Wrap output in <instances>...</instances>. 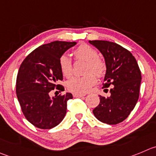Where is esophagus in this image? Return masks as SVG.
I'll return each mask as SVG.
<instances>
[{"instance_id": "1", "label": "esophagus", "mask_w": 156, "mask_h": 156, "mask_svg": "<svg viewBox=\"0 0 156 156\" xmlns=\"http://www.w3.org/2000/svg\"><path fill=\"white\" fill-rule=\"evenodd\" d=\"M73 97H83V96H85L86 94H82V93H73Z\"/></svg>"}]
</instances>
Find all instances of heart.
Here are the masks:
<instances>
[{
  "label": "heart",
  "mask_w": 156,
  "mask_h": 156,
  "mask_svg": "<svg viewBox=\"0 0 156 156\" xmlns=\"http://www.w3.org/2000/svg\"><path fill=\"white\" fill-rule=\"evenodd\" d=\"M76 60L87 62L85 73L83 76L73 77L66 83L67 89L70 92L84 93L88 92L96 83V76L103 77L106 73V66L103 60L98 57L96 49L87 44H82L73 53ZM59 67L62 75L66 78H70L73 73V63L70 59L63 55L59 60ZM95 74H94V73Z\"/></svg>",
  "instance_id": "b5f03b06"
}]
</instances>
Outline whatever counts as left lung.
Masks as SVG:
<instances>
[{"instance_id":"1","label":"left lung","mask_w":156,"mask_h":156,"mask_svg":"<svg viewBox=\"0 0 156 156\" xmlns=\"http://www.w3.org/2000/svg\"><path fill=\"white\" fill-rule=\"evenodd\" d=\"M105 58L106 73L103 89L110 96H99L100 103L93 110L98 120L115 125L126 119L134 109L139 96L142 75L136 58L122 46L106 41H90Z\"/></svg>"}]
</instances>
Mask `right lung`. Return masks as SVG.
<instances>
[{
  "label": "right lung",
  "mask_w": 156,
  "mask_h": 156,
  "mask_svg": "<svg viewBox=\"0 0 156 156\" xmlns=\"http://www.w3.org/2000/svg\"><path fill=\"white\" fill-rule=\"evenodd\" d=\"M76 42L53 41L40 46L28 54L19 68L16 93L25 118L32 125L50 129L61 122L66 113L69 93L50 97L55 90H64L58 82L63 80L59 60Z\"/></svg>",
  "instance_id": "obj_1"
}]
</instances>
